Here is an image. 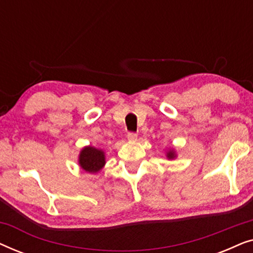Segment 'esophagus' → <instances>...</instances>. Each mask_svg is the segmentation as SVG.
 I'll list each match as a JSON object with an SVG mask.
<instances>
[{
  "label": "esophagus",
  "instance_id": "34e87169",
  "mask_svg": "<svg viewBox=\"0 0 253 253\" xmlns=\"http://www.w3.org/2000/svg\"><path fill=\"white\" fill-rule=\"evenodd\" d=\"M127 139H129L130 141H134V140H137V133H134V132H129L127 133Z\"/></svg>",
  "mask_w": 253,
  "mask_h": 253
}]
</instances>
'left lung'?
I'll list each match as a JSON object with an SVG mask.
<instances>
[{"mask_svg": "<svg viewBox=\"0 0 253 253\" xmlns=\"http://www.w3.org/2000/svg\"><path fill=\"white\" fill-rule=\"evenodd\" d=\"M167 158H168V159H174V158H176L175 151H174V150H169V151L167 152Z\"/></svg>", "mask_w": 253, "mask_h": 253, "instance_id": "obj_1", "label": "left lung"}]
</instances>
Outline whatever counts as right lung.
<instances>
[{
	"label": "right lung",
	"mask_w": 253,
	"mask_h": 253,
	"mask_svg": "<svg viewBox=\"0 0 253 253\" xmlns=\"http://www.w3.org/2000/svg\"><path fill=\"white\" fill-rule=\"evenodd\" d=\"M78 162L85 171L95 174L101 170L106 164L105 152L93 146H86L79 153Z\"/></svg>",
	"instance_id": "right-lung-1"
}]
</instances>
